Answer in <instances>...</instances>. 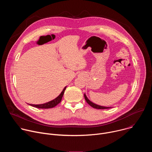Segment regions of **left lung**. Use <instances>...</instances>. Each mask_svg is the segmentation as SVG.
I'll return each mask as SVG.
<instances>
[{
    "label": "left lung",
    "mask_w": 152,
    "mask_h": 152,
    "mask_svg": "<svg viewBox=\"0 0 152 152\" xmlns=\"http://www.w3.org/2000/svg\"><path fill=\"white\" fill-rule=\"evenodd\" d=\"M84 97H85V99L86 100V102H87L91 106H92L94 108H96V109H99V110H103V109H108V108H111L110 107H104V106H99V105H97L96 104H94L93 103V102H91L88 98L86 96V95L84 94Z\"/></svg>",
    "instance_id": "left-lung-1"
}]
</instances>
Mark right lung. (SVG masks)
<instances>
[{
    "instance_id": "1",
    "label": "right lung",
    "mask_w": 152,
    "mask_h": 152,
    "mask_svg": "<svg viewBox=\"0 0 152 152\" xmlns=\"http://www.w3.org/2000/svg\"><path fill=\"white\" fill-rule=\"evenodd\" d=\"M66 86L64 88V90H62L61 93L56 99H53L52 101H50V102H49L48 103H44V104H29L31 105L32 106H34V107H37V108H41V109H49V108L53 107L61 102V101L62 100V96L64 95V91H65V90H66Z\"/></svg>"
}]
</instances>
